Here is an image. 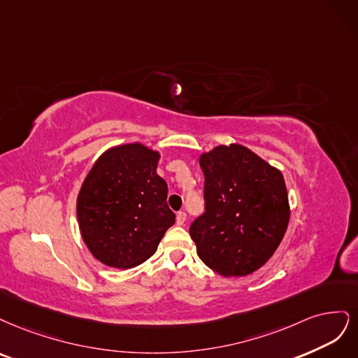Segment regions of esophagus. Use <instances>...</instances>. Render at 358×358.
<instances>
[{
	"label": "esophagus",
	"instance_id": "esophagus-1",
	"mask_svg": "<svg viewBox=\"0 0 358 358\" xmlns=\"http://www.w3.org/2000/svg\"><path fill=\"white\" fill-rule=\"evenodd\" d=\"M186 218H187L186 213H182V211L177 213V224H178V226H182L184 222H186Z\"/></svg>",
	"mask_w": 358,
	"mask_h": 358
}]
</instances>
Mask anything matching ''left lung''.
Listing matches in <instances>:
<instances>
[{
  "instance_id": "left-lung-1",
  "label": "left lung",
  "mask_w": 358,
  "mask_h": 358,
  "mask_svg": "<svg viewBox=\"0 0 358 358\" xmlns=\"http://www.w3.org/2000/svg\"><path fill=\"white\" fill-rule=\"evenodd\" d=\"M205 213L190 226L199 259L222 276H245L266 263L290 220L282 172L232 143L199 157Z\"/></svg>"
}]
</instances>
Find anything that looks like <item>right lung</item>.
<instances>
[{
  "label": "right lung",
  "instance_id": "1",
  "mask_svg": "<svg viewBox=\"0 0 358 358\" xmlns=\"http://www.w3.org/2000/svg\"><path fill=\"white\" fill-rule=\"evenodd\" d=\"M160 152L143 143L107 148L77 194L85 245L102 264L131 269L152 257L176 215L166 181L157 176Z\"/></svg>",
  "mask_w": 358,
  "mask_h": 358
}]
</instances>
